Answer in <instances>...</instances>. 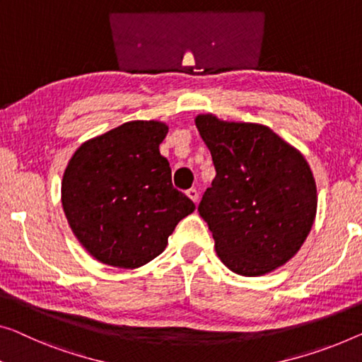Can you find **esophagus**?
I'll return each instance as SVG.
<instances>
[{
  "label": "esophagus",
  "instance_id": "obj_1",
  "mask_svg": "<svg viewBox=\"0 0 362 362\" xmlns=\"http://www.w3.org/2000/svg\"><path fill=\"white\" fill-rule=\"evenodd\" d=\"M187 197L188 198H190L192 199V202H198V190H197V188H190V190H187Z\"/></svg>",
  "mask_w": 362,
  "mask_h": 362
}]
</instances>
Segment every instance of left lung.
Segmentation results:
<instances>
[{
  "label": "left lung",
  "instance_id": "left-lung-1",
  "mask_svg": "<svg viewBox=\"0 0 362 362\" xmlns=\"http://www.w3.org/2000/svg\"><path fill=\"white\" fill-rule=\"evenodd\" d=\"M216 177L198 204L221 262L242 276H262L291 260L309 235L317 187L307 160L258 123L195 118Z\"/></svg>",
  "mask_w": 362,
  "mask_h": 362
}]
</instances>
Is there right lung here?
Masks as SVG:
<instances>
[{"instance_id":"obj_1","label":"right lung","mask_w":362,"mask_h":362,"mask_svg":"<svg viewBox=\"0 0 362 362\" xmlns=\"http://www.w3.org/2000/svg\"><path fill=\"white\" fill-rule=\"evenodd\" d=\"M163 122L123 123L81 144L62 182V203L81 245L105 265L139 268L163 253L195 203L172 185L159 144Z\"/></svg>"}]
</instances>
